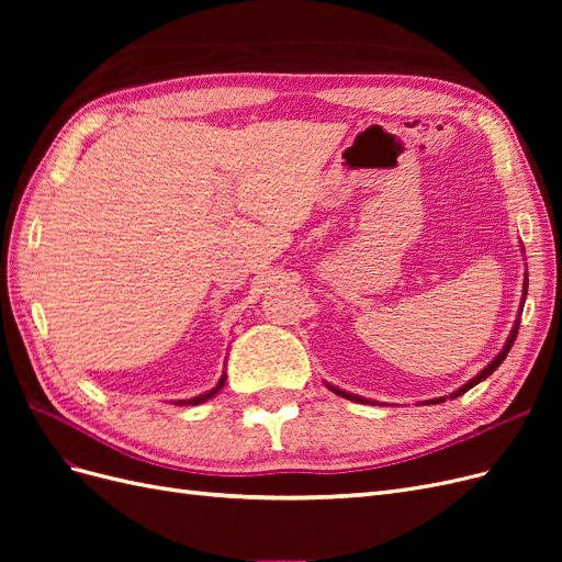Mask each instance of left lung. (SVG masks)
<instances>
[{
  "instance_id": "obj_1",
  "label": "left lung",
  "mask_w": 562,
  "mask_h": 562,
  "mask_svg": "<svg viewBox=\"0 0 562 562\" xmlns=\"http://www.w3.org/2000/svg\"><path fill=\"white\" fill-rule=\"evenodd\" d=\"M527 277V274H525ZM525 291H522V297L527 295V279H525ZM518 326H520V323L516 321V326H514V330H512V335H508V339H506V345H504V349L495 356V359H492V363H487L481 372H479V375H475L471 382H467L464 386H459L457 391H454V394H450V398H457V396H462V394H467V391L471 389V386H475V384H479V382H483L485 378H490L492 375V372H495L499 366H502V361L506 359V353L508 351H512V347H514V339H516V335H518ZM328 389L330 391H335V394L337 396H342V398H349V401H356V403H370V401H366V398H361V396H353V394H347V391H342V389H337V386H330L328 384ZM446 398H434V401H429V403H443Z\"/></svg>"
}]
</instances>
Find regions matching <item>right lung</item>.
<instances>
[{"label":"right lung","mask_w":562,"mask_h":562,"mask_svg":"<svg viewBox=\"0 0 562 562\" xmlns=\"http://www.w3.org/2000/svg\"><path fill=\"white\" fill-rule=\"evenodd\" d=\"M225 380H227V375H223V378H220V382H217V386H213L211 391H206V394H201V396H194V398H190V401H178L180 405H199V403H203V401H209V398H213L215 394H217V391L220 389H223L225 386Z\"/></svg>","instance_id":"right-lung-1"}]
</instances>
